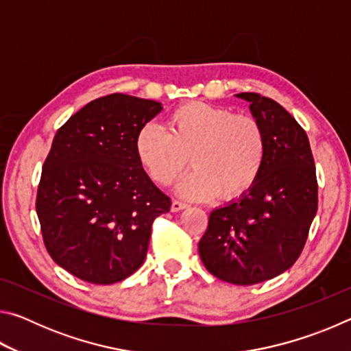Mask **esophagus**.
I'll return each mask as SVG.
<instances>
[{
  "label": "esophagus",
  "instance_id": "esophagus-1",
  "mask_svg": "<svg viewBox=\"0 0 351 351\" xmlns=\"http://www.w3.org/2000/svg\"><path fill=\"white\" fill-rule=\"evenodd\" d=\"M187 207V204L186 203H181V201H178V199H175V201H171V212H180V210H182V209H186Z\"/></svg>",
  "mask_w": 351,
  "mask_h": 351
}]
</instances>
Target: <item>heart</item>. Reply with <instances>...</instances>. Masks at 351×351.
<instances>
[{"label":"heart","mask_w":351,"mask_h":351,"mask_svg":"<svg viewBox=\"0 0 351 351\" xmlns=\"http://www.w3.org/2000/svg\"><path fill=\"white\" fill-rule=\"evenodd\" d=\"M266 153L268 138L257 119L204 102L171 111L167 132L147 123L134 136L136 159L159 186L173 184L192 161L195 170L180 182L178 192L195 201L246 195L258 181Z\"/></svg>","instance_id":"1"}]
</instances>
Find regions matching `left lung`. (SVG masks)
<instances>
[{"instance_id": "1", "label": "left lung", "mask_w": 351, "mask_h": 351, "mask_svg": "<svg viewBox=\"0 0 351 351\" xmlns=\"http://www.w3.org/2000/svg\"><path fill=\"white\" fill-rule=\"evenodd\" d=\"M268 138L265 167L255 186L209 217L198 243L206 269L219 280L255 285L295 263L317 212L316 167L305 130L280 104L240 93Z\"/></svg>"}]
</instances>
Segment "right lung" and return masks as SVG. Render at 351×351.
<instances>
[{
  "instance_id": "right-lung-1",
  "label": "right lung",
  "mask_w": 351,
  "mask_h": 351,
  "mask_svg": "<svg viewBox=\"0 0 351 351\" xmlns=\"http://www.w3.org/2000/svg\"><path fill=\"white\" fill-rule=\"evenodd\" d=\"M159 102L99 97L57 130L41 170L37 215L58 266L94 285L121 282L144 263L154 218L171 201L141 167L134 136Z\"/></svg>"
}]
</instances>
